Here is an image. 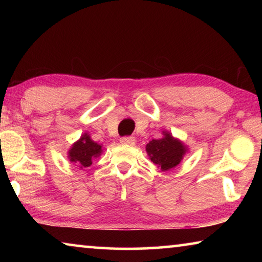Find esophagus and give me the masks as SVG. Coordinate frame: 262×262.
Returning <instances> with one entry per match:
<instances>
[{"mask_svg":"<svg viewBox=\"0 0 262 262\" xmlns=\"http://www.w3.org/2000/svg\"><path fill=\"white\" fill-rule=\"evenodd\" d=\"M120 142L122 144H127V145H134L135 144V137L134 136H125L122 137V139L120 140Z\"/></svg>","mask_w":262,"mask_h":262,"instance_id":"esophagus-1","label":"esophagus"}]
</instances>
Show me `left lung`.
I'll use <instances>...</instances> for the list:
<instances>
[{"mask_svg":"<svg viewBox=\"0 0 262 262\" xmlns=\"http://www.w3.org/2000/svg\"><path fill=\"white\" fill-rule=\"evenodd\" d=\"M162 134V139L150 141L145 145V151L155 165L165 172L178 166L189 149L183 141L177 139L170 132L163 130Z\"/></svg>","mask_w":262,"mask_h":262,"instance_id":"left-lung-1","label":"left lung"}]
</instances>
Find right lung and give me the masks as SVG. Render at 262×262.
<instances>
[{
    "instance_id": "right-lung-1",
    "label": "right lung",
    "mask_w": 262,
    "mask_h": 262,
    "mask_svg": "<svg viewBox=\"0 0 262 262\" xmlns=\"http://www.w3.org/2000/svg\"><path fill=\"white\" fill-rule=\"evenodd\" d=\"M101 154H103V145L95 142L89 133L85 132L69 148L68 159L76 164L79 168H85L91 165L92 159L99 157Z\"/></svg>"
}]
</instances>
